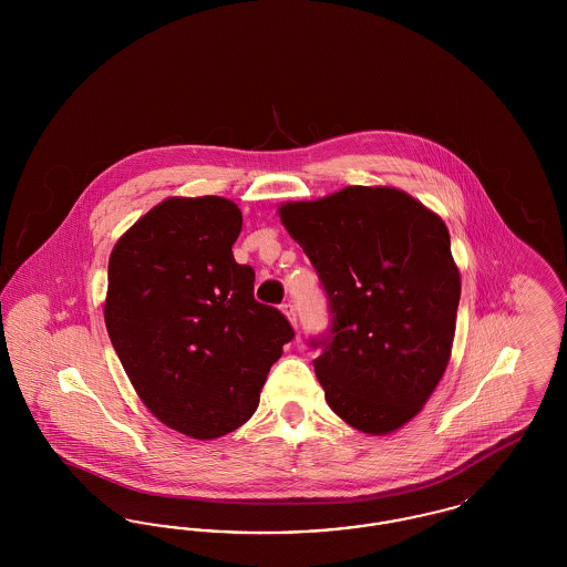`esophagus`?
<instances>
[{"mask_svg":"<svg viewBox=\"0 0 567 567\" xmlns=\"http://www.w3.org/2000/svg\"><path fill=\"white\" fill-rule=\"evenodd\" d=\"M282 312L287 315V319L291 321V324L297 327L296 303H293V301H285V303H282Z\"/></svg>","mask_w":567,"mask_h":567,"instance_id":"esophagus-1","label":"esophagus"}]
</instances>
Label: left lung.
<instances>
[{"label":"left lung","instance_id":"left-lung-1","mask_svg":"<svg viewBox=\"0 0 567 567\" xmlns=\"http://www.w3.org/2000/svg\"><path fill=\"white\" fill-rule=\"evenodd\" d=\"M323 285L331 324L312 338L329 408L372 435L400 430L444 374L461 278L444 220L408 193L347 187L280 206Z\"/></svg>","mask_w":567,"mask_h":567}]
</instances>
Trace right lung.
Here are the masks:
<instances>
[{"mask_svg": "<svg viewBox=\"0 0 567 567\" xmlns=\"http://www.w3.org/2000/svg\"><path fill=\"white\" fill-rule=\"evenodd\" d=\"M240 208L169 197L112 248L104 319L140 400L163 425L213 440L244 425L282 347L287 317L252 296L234 259Z\"/></svg>", "mask_w": 567, "mask_h": 567, "instance_id": "1", "label": "right lung"}]
</instances>
